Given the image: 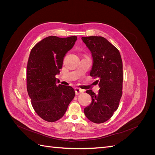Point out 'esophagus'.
I'll list each match as a JSON object with an SVG mask.
<instances>
[{
	"mask_svg": "<svg viewBox=\"0 0 155 155\" xmlns=\"http://www.w3.org/2000/svg\"><path fill=\"white\" fill-rule=\"evenodd\" d=\"M75 92H76V95H78L79 94H81L84 92V91L83 90V89L79 88V87H76L75 88Z\"/></svg>",
	"mask_w": 155,
	"mask_h": 155,
	"instance_id": "esophagus-1",
	"label": "esophagus"
}]
</instances>
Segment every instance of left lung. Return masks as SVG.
<instances>
[{"label":"left lung","instance_id":"1","mask_svg":"<svg viewBox=\"0 0 155 155\" xmlns=\"http://www.w3.org/2000/svg\"><path fill=\"white\" fill-rule=\"evenodd\" d=\"M93 59L91 76L99 79L97 94L86 91L92 97L91 105L84 109L87 118L96 124L110 119L118 108L123 87V63L119 50L103 37L81 38Z\"/></svg>","mask_w":155,"mask_h":155}]
</instances>
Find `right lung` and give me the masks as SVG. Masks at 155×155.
Segmentation results:
<instances>
[{
  "instance_id": "right-lung-1",
  "label": "right lung",
  "mask_w": 155,
  "mask_h": 155,
  "mask_svg": "<svg viewBox=\"0 0 155 155\" xmlns=\"http://www.w3.org/2000/svg\"><path fill=\"white\" fill-rule=\"evenodd\" d=\"M76 40V36H49L30 51L26 68L28 94L36 113L49 122L62 118L75 96L72 87L57 85L55 76L59 74L64 57Z\"/></svg>"
}]
</instances>
